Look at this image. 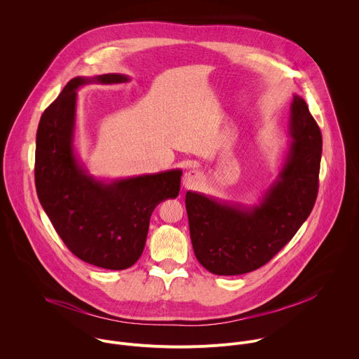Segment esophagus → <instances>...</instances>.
Wrapping results in <instances>:
<instances>
[{
	"instance_id": "1",
	"label": "esophagus",
	"mask_w": 359,
	"mask_h": 359,
	"mask_svg": "<svg viewBox=\"0 0 359 359\" xmlns=\"http://www.w3.org/2000/svg\"><path fill=\"white\" fill-rule=\"evenodd\" d=\"M203 179V175L200 170H196V169H191L189 172L184 173L183 179H182V183H183V187L184 189H193L196 187Z\"/></svg>"
}]
</instances>
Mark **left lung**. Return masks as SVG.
Segmentation results:
<instances>
[{
    "label": "left lung",
    "instance_id": "left-lung-1",
    "mask_svg": "<svg viewBox=\"0 0 359 359\" xmlns=\"http://www.w3.org/2000/svg\"><path fill=\"white\" fill-rule=\"evenodd\" d=\"M283 168L259 204L244 206L186 193L190 238L198 263L217 276H238L269 263L310 216L323 151L321 130L305 100L294 95Z\"/></svg>",
    "mask_w": 359,
    "mask_h": 359
}]
</instances>
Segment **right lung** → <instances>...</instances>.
I'll return each instance as SVG.
<instances>
[{"mask_svg":"<svg viewBox=\"0 0 359 359\" xmlns=\"http://www.w3.org/2000/svg\"><path fill=\"white\" fill-rule=\"evenodd\" d=\"M128 81L122 74L71 79L43 111L36 130L35 186L42 209L78 259L108 270H125L139 260L153 210L177 197L182 177L175 169L108 182L89 175L78 159L76 90Z\"/></svg>","mask_w":359,"mask_h":359,"instance_id":"obj_1","label":"right lung"}]
</instances>
